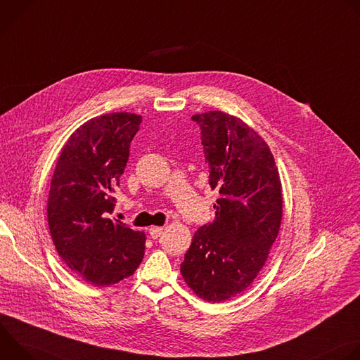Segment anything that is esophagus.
Returning <instances> with one entry per match:
<instances>
[{
    "mask_svg": "<svg viewBox=\"0 0 360 360\" xmlns=\"http://www.w3.org/2000/svg\"><path fill=\"white\" fill-rule=\"evenodd\" d=\"M148 232H149V235H150L152 239H158V238L162 235L164 229H162L161 226H152V228H149Z\"/></svg>",
    "mask_w": 360,
    "mask_h": 360,
    "instance_id": "esophagus-1",
    "label": "esophagus"
}]
</instances>
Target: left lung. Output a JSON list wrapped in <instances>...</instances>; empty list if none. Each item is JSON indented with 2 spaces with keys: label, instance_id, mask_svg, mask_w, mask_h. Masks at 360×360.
Here are the masks:
<instances>
[{
  "label": "left lung",
  "instance_id": "obj_1",
  "mask_svg": "<svg viewBox=\"0 0 360 360\" xmlns=\"http://www.w3.org/2000/svg\"><path fill=\"white\" fill-rule=\"evenodd\" d=\"M192 121L219 198L214 222L195 232L181 274L199 297L222 302L243 292L268 259L282 219L281 179L266 142L239 118L211 111Z\"/></svg>",
  "mask_w": 360,
  "mask_h": 360
}]
</instances>
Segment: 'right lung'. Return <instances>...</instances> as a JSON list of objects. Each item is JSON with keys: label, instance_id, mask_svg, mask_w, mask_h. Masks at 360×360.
Returning a JSON list of instances; mask_svg holds the SVG:
<instances>
[{"label": "right lung", "instance_id": "right-lung-1", "mask_svg": "<svg viewBox=\"0 0 360 360\" xmlns=\"http://www.w3.org/2000/svg\"><path fill=\"white\" fill-rule=\"evenodd\" d=\"M141 115L105 114L79 127L63 148L48 198V225L61 259L78 278L110 286L131 276L145 233L111 219L114 188L129 158Z\"/></svg>", "mask_w": 360, "mask_h": 360}]
</instances>
